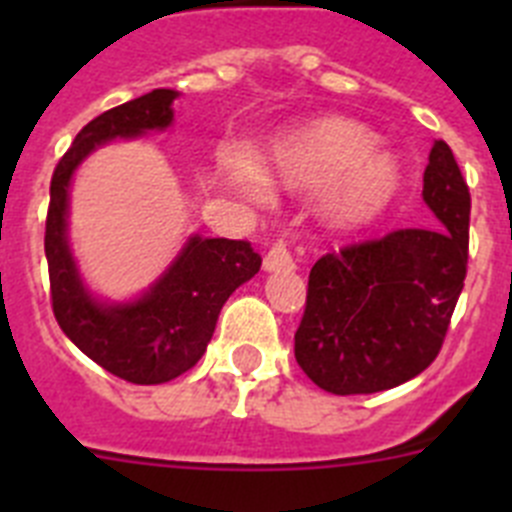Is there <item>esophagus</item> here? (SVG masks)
Listing matches in <instances>:
<instances>
[{
	"label": "esophagus",
	"instance_id": "34e87169",
	"mask_svg": "<svg viewBox=\"0 0 512 512\" xmlns=\"http://www.w3.org/2000/svg\"><path fill=\"white\" fill-rule=\"evenodd\" d=\"M295 269V259L284 243H274L269 253L264 256V271H292Z\"/></svg>",
	"mask_w": 512,
	"mask_h": 512
}]
</instances>
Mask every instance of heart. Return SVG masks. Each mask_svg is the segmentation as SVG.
<instances>
[{
    "label": "heart",
    "instance_id": "heart-1",
    "mask_svg": "<svg viewBox=\"0 0 512 512\" xmlns=\"http://www.w3.org/2000/svg\"><path fill=\"white\" fill-rule=\"evenodd\" d=\"M264 182L297 192L323 189L320 212L336 230H359L374 223L402 187V169L377 135L346 117H323L269 148L259 166ZM243 192L259 197L261 184L243 164L230 166Z\"/></svg>",
    "mask_w": 512,
    "mask_h": 512
}]
</instances>
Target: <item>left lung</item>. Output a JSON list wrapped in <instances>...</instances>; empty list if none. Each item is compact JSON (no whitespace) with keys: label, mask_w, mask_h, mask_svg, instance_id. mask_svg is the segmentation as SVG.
<instances>
[{"label":"left lung","mask_w":512,"mask_h":512,"mask_svg":"<svg viewBox=\"0 0 512 512\" xmlns=\"http://www.w3.org/2000/svg\"><path fill=\"white\" fill-rule=\"evenodd\" d=\"M431 230H395L315 261L295 333L302 372L333 395H372L418 377L441 351L464 289L469 187L436 140L423 174Z\"/></svg>","instance_id":"obj_1"}]
</instances>
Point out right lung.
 I'll list each match as a JSON object with an SVG mask.
<instances>
[{"label":"right lung","instance_id":"right-lung-1","mask_svg":"<svg viewBox=\"0 0 512 512\" xmlns=\"http://www.w3.org/2000/svg\"><path fill=\"white\" fill-rule=\"evenodd\" d=\"M176 97L174 89H153L94 117L63 153L51 179L45 259L53 315L79 351L133 384H164L192 369L205 354L225 300L261 269V256L251 243L194 233L164 274L133 300H99L81 277L69 243V197L76 169L110 140L171 128Z\"/></svg>","mask_w":512,"mask_h":512}]
</instances>
